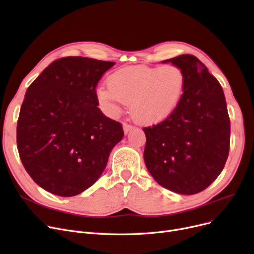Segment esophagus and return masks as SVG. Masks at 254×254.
I'll list each match as a JSON object with an SVG mask.
<instances>
[{
    "mask_svg": "<svg viewBox=\"0 0 254 254\" xmlns=\"http://www.w3.org/2000/svg\"><path fill=\"white\" fill-rule=\"evenodd\" d=\"M123 129H124V133H125V134H128L129 132L132 130V126L125 123V124L123 125Z\"/></svg>",
    "mask_w": 254,
    "mask_h": 254,
    "instance_id": "obj_1",
    "label": "esophagus"
}]
</instances>
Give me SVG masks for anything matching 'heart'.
Returning <instances> with one entry per match:
<instances>
[{"instance_id": "heart-1", "label": "heart", "mask_w": 254, "mask_h": 254, "mask_svg": "<svg viewBox=\"0 0 254 254\" xmlns=\"http://www.w3.org/2000/svg\"><path fill=\"white\" fill-rule=\"evenodd\" d=\"M185 73L176 65L120 68L108 76L107 87L96 91L105 111L116 116L120 104H130L131 116L141 125H156L170 118L182 98Z\"/></svg>"}]
</instances>
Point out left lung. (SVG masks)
Segmentation results:
<instances>
[{
    "instance_id": "obj_1",
    "label": "left lung",
    "mask_w": 254,
    "mask_h": 254,
    "mask_svg": "<svg viewBox=\"0 0 254 254\" xmlns=\"http://www.w3.org/2000/svg\"><path fill=\"white\" fill-rule=\"evenodd\" d=\"M162 63L182 68L185 86L174 114L143 128L144 163L162 187L180 194H195L220 175L228 156L231 122L224 93L194 56L181 55Z\"/></svg>"
}]
</instances>
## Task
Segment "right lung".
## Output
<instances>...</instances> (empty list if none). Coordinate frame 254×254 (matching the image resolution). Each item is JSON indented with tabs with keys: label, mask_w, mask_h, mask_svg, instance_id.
<instances>
[{
	"label": "right lung",
	"mask_w": 254,
	"mask_h": 254,
	"mask_svg": "<svg viewBox=\"0 0 254 254\" xmlns=\"http://www.w3.org/2000/svg\"><path fill=\"white\" fill-rule=\"evenodd\" d=\"M116 63L83 57L54 61L28 88L17 121L20 160L34 182L59 196H74L103 173L123 138L105 117L96 86Z\"/></svg>",
	"instance_id": "1"
}]
</instances>
